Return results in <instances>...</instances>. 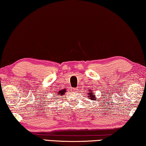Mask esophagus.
Wrapping results in <instances>:
<instances>
[{
	"mask_svg": "<svg viewBox=\"0 0 146 146\" xmlns=\"http://www.w3.org/2000/svg\"><path fill=\"white\" fill-rule=\"evenodd\" d=\"M73 90L75 91V92L77 91L78 90V88H73Z\"/></svg>",
	"mask_w": 146,
	"mask_h": 146,
	"instance_id": "esophagus-1",
	"label": "esophagus"
}]
</instances>
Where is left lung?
I'll return each instance as SVG.
<instances>
[{
    "label": "left lung",
    "mask_w": 146,
    "mask_h": 146,
    "mask_svg": "<svg viewBox=\"0 0 146 146\" xmlns=\"http://www.w3.org/2000/svg\"><path fill=\"white\" fill-rule=\"evenodd\" d=\"M89 91H90L91 93H88V99H90L91 100H92V101H96V99H97V98H96L95 95H94V94L93 92H92V90H89Z\"/></svg>",
    "instance_id": "1"
}]
</instances>
